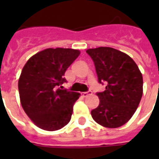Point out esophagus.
I'll list each match as a JSON object with an SVG mask.
<instances>
[{
	"label": "esophagus",
	"mask_w": 159,
	"mask_h": 159,
	"mask_svg": "<svg viewBox=\"0 0 159 159\" xmlns=\"http://www.w3.org/2000/svg\"><path fill=\"white\" fill-rule=\"evenodd\" d=\"M92 92L91 91H88V92H82V96L83 97H87L88 95H91Z\"/></svg>",
	"instance_id": "1"
}]
</instances>
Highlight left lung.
I'll return each instance as SVG.
<instances>
[{
  "label": "left lung",
  "mask_w": 159,
  "mask_h": 159,
  "mask_svg": "<svg viewBox=\"0 0 159 159\" xmlns=\"http://www.w3.org/2000/svg\"><path fill=\"white\" fill-rule=\"evenodd\" d=\"M92 57L98 82L106 83L97 92L100 104L91 111L97 123L118 128L129 121L138 108L143 95V77L134 61L126 53L109 47L86 51Z\"/></svg>",
  "instance_id": "8db88e82"
}]
</instances>
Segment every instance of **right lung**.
I'll list each match as a JSON object with an SVG mask.
<instances>
[{
	"label": "right lung",
	"instance_id": "1",
	"mask_svg": "<svg viewBox=\"0 0 159 159\" xmlns=\"http://www.w3.org/2000/svg\"><path fill=\"white\" fill-rule=\"evenodd\" d=\"M79 54L72 48H47L24 66L18 82L21 106L40 129L57 130L71 120L80 93L61 89V85L67 82L65 72Z\"/></svg>",
	"mask_w": 159,
	"mask_h": 159
}]
</instances>
